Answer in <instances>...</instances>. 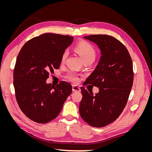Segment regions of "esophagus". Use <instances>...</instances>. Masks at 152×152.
I'll return each instance as SVG.
<instances>
[{"mask_svg": "<svg viewBox=\"0 0 152 152\" xmlns=\"http://www.w3.org/2000/svg\"><path fill=\"white\" fill-rule=\"evenodd\" d=\"M72 90H73V91H74V92L80 91V89L79 88V87L77 86H74V85L72 86Z\"/></svg>", "mask_w": 152, "mask_h": 152, "instance_id": "obj_1", "label": "esophagus"}]
</instances>
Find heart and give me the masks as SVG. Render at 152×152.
<instances>
[{"instance_id": "1", "label": "heart", "mask_w": 152, "mask_h": 152, "mask_svg": "<svg viewBox=\"0 0 152 152\" xmlns=\"http://www.w3.org/2000/svg\"><path fill=\"white\" fill-rule=\"evenodd\" d=\"M75 49L79 53L81 58L83 59V61L86 59L95 58L96 52L94 48L89 43L86 42V41H81V42L78 43L75 46ZM67 50H65L61 56L62 61L65 60L66 58L67 57ZM68 78L69 79L74 82H78L79 81V77L75 74H70L68 76Z\"/></svg>"}]
</instances>
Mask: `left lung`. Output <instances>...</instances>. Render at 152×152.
I'll return each mask as SVG.
<instances>
[{
	"label": "left lung",
	"mask_w": 152,
	"mask_h": 152,
	"mask_svg": "<svg viewBox=\"0 0 152 152\" xmlns=\"http://www.w3.org/2000/svg\"><path fill=\"white\" fill-rule=\"evenodd\" d=\"M84 38L97 45L102 56L85 82L99 87V93L93 95L80 87L79 113L90 126L102 127L115 121L126 107L133 84L132 62L126 48L112 36L92 35Z\"/></svg>",
	"instance_id": "obj_1"
}]
</instances>
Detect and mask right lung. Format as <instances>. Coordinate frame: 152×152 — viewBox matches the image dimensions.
Masks as SVG:
<instances>
[{
	"label": "right lung",
	"mask_w": 152,
	"mask_h": 152,
	"mask_svg": "<svg viewBox=\"0 0 152 152\" xmlns=\"http://www.w3.org/2000/svg\"><path fill=\"white\" fill-rule=\"evenodd\" d=\"M73 37L52 33L26 42L18 55L13 73L16 98L21 111L35 122L45 124L56 118L72 92L70 83L47 84L49 73L58 69L63 52Z\"/></svg>",
	"instance_id": "1"
}]
</instances>
